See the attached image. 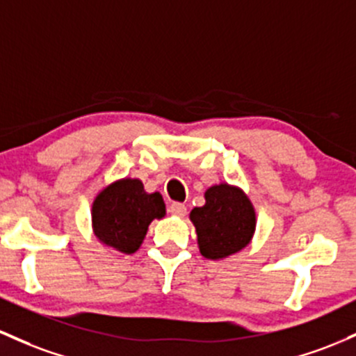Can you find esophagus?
Returning <instances> with one entry per match:
<instances>
[{"label": "esophagus", "mask_w": 356, "mask_h": 356, "mask_svg": "<svg viewBox=\"0 0 356 356\" xmlns=\"http://www.w3.org/2000/svg\"><path fill=\"white\" fill-rule=\"evenodd\" d=\"M169 211H170V214H174V216L184 218L186 213H187V208L184 204H182V202H172Z\"/></svg>", "instance_id": "esophagus-1"}]
</instances>
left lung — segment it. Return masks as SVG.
I'll use <instances>...</instances> for the list:
<instances>
[{"mask_svg": "<svg viewBox=\"0 0 356 356\" xmlns=\"http://www.w3.org/2000/svg\"><path fill=\"white\" fill-rule=\"evenodd\" d=\"M204 199V206L189 214L201 255L221 260L247 247L257 226L255 209L247 194L240 187L218 184L206 191Z\"/></svg>", "mask_w": 356, "mask_h": 356, "instance_id": "obj_1", "label": "left lung"}]
</instances>
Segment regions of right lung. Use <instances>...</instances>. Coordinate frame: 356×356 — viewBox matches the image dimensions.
I'll return each mask as SVG.
<instances>
[{"mask_svg": "<svg viewBox=\"0 0 356 356\" xmlns=\"http://www.w3.org/2000/svg\"><path fill=\"white\" fill-rule=\"evenodd\" d=\"M97 240L120 253H135L143 243L148 225L165 216L159 193L148 194L138 179H120L97 194L91 209Z\"/></svg>", "mask_w": 356, "mask_h": 356, "instance_id": "obj_1", "label": "right lung"}]
</instances>
